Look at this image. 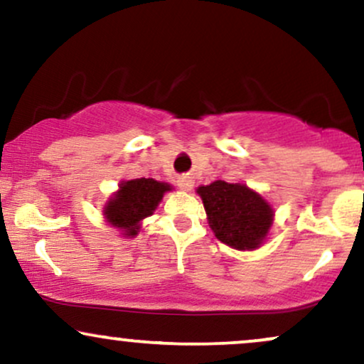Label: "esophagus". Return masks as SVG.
<instances>
[{"label": "esophagus", "instance_id": "34e87169", "mask_svg": "<svg viewBox=\"0 0 364 364\" xmlns=\"http://www.w3.org/2000/svg\"><path fill=\"white\" fill-rule=\"evenodd\" d=\"M177 183L182 191H191L192 186H194V182H192L191 177H181L177 181Z\"/></svg>", "mask_w": 364, "mask_h": 364}]
</instances>
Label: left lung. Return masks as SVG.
Listing matches in <instances>:
<instances>
[{
    "label": "left lung",
    "mask_w": 364,
    "mask_h": 364,
    "mask_svg": "<svg viewBox=\"0 0 364 364\" xmlns=\"http://www.w3.org/2000/svg\"><path fill=\"white\" fill-rule=\"evenodd\" d=\"M210 230L235 250H257L273 224L272 205L245 183L216 181L197 189Z\"/></svg>",
    "instance_id": "8db88e82"
}]
</instances>
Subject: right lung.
Masks as SVG:
<instances>
[{"instance_id":"right-lung-1","label":"right lung","mask_w":364,"mask_h":364,"mask_svg":"<svg viewBox=\"0 0 364 364\" xmlns=\"http://www.w3.org/2000/svg\"><path fill=\"white\" fill-rule=\"evenodd\" d=\"M170 183L155 178H133L119 183V191L105 205V218L124 236H136L143 219L151 216Z\"/></svg>"}]
</instances>
